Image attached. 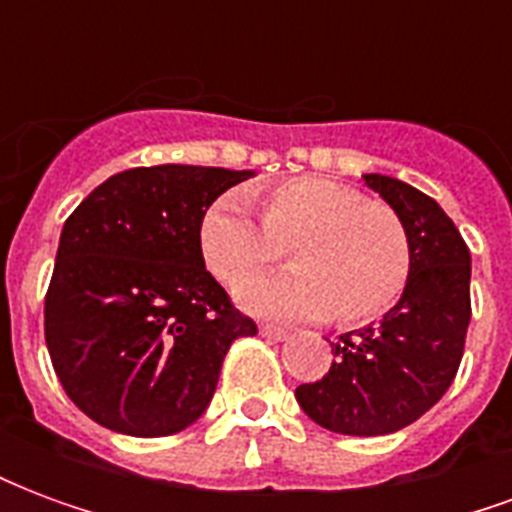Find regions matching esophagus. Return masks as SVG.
Returning a JSON list of instances; mask_svg holds the SVG:
<instances>
[{
    "instance_id": "34e87169",
    "label": "esophagus",
    "mask_w": 512,
    "mask_h": 512,
    "mask_svg": "<svg viewBox=\"0 0 512 512\" xmlns=\"http://www.w3.org/2000/svg\"><path fill=\"white\" fill-rule=\"evenodd\" d=\"M260 334L268 337V340H277V343L288 340V332H285V329H279V326H260Z\"/></svg>"
}]
</instances>
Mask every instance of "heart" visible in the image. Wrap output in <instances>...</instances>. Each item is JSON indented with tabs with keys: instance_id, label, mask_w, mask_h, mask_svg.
<instances>
[{
	"instance_id": "1",
	"label": "heart",
	"mask_w": 512,
	"mask_h": 512,
	"mask_svg": "<svg viewBox=\"0 0 512 512\" xmlns=\"http://www.w3.org/2000/svg\"><path fill=\"white\" fill-rule=\"evenodd\" d=\"M260 223L241 194H224L202 213L197 244L205 268L224 285L262 273L288 245L297 271L238 288L246 310L271 318H326L343 326L384 315L406 288L411 246L386 205L337 180L301 175L252 189Z\"/></svg>"
}]
</instances>
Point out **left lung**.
<instances>
[{"label":"left lung","mask_w":512,"mask_h":512,"mask_svg":"<svg viewBox=\"0 0 512 512\" xmlns=\"http://www.w3.org/2000/svg\"><path fill=\"white\" fill-rule=\"evenodd\" d=\"M397 213L411 246L403 296L378 326L332 343L334 362L296 400L321 428L345 436H384L417 422L458 373L472 321V257L436 200L403 180L365 175Z\"/></svg>","instance_id":"1"}]
</instances>
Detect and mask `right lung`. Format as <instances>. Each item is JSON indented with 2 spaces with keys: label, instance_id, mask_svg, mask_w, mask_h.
<instances>
[{
  "label": "right lung",
  "instance_id": "1",
  "mask_svg": "<svg viewBox=\"0 0 512 512\" xmlns=\"http://www.w3.org/2000/svg\"><path fill=\"white\" fill-rule=\"evenodd\" d=\"M249 169L161 164L117 172L62 227L46 293L51 365L84 414L126 436L202 417L222 362L257 326L205 268L197 227Z\"/></svg>",
  "mask_w": 512,
  "mask_h": 512
}]
</instances>
